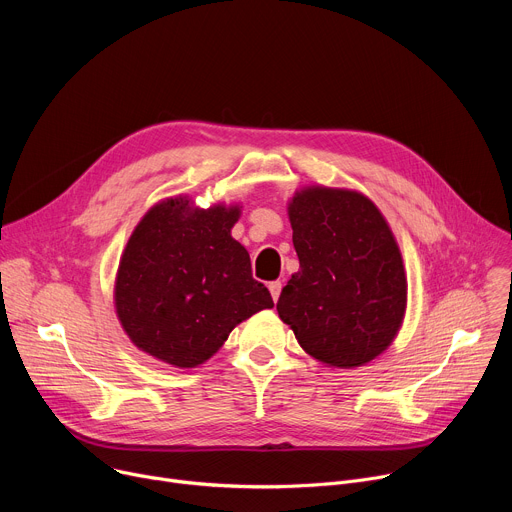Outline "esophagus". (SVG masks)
Segmentation results:
<instances>
[{"instance_id":"esophagus-1","label":"esophagus","mask_w":512,"mask_h":512,"mask_svg":"<svg viewBox=\"0 0 512 512\" xmlns=\"http://www.w3.org/2000/svg\"><path fill=\"white\" fill-rule=\"evenodd\" d=\"M269 291H271L273 302H277V298H279V294H281V281H271V283H269Z\"/></svg>"}]
</instances>
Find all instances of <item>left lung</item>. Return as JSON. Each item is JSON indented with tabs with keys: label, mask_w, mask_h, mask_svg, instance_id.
Wrapping results in <instances>:
<instances>
[{
	"label": "left lung",
	"mask_w": 512,
	"mask_h": 512,
	"mask_svg": "<svg viewBox=\"0 0 512 512\" xmlns=\"http://www.w3.org/2000/svg\"><path fill=\"white\" fill-rule=\"evenodd\" d=\"M300 271L277 302L279 318L316 360L354 369L397 336L407 277L381 210L360 192L310 186L289 206Z\"/></svg>",
	"instance_id": "left-lung-1"
}]
</instances>
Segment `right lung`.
<instances>
[{
	"label": "right lung",
	"instance_id": "right-lung-1",
	"mask_svg": "<svg viewBox=\"0 0 512 512\" xmlns=\"http://www.w3.org/2000/svg\"><path fill=\"white\" fill-rule=\"evenodd\" d=\"M239 214V206L204 210L178 196L141 218L115 279V310L137 348L192 369L237 324L273 308L269 289L253 279L247 249L231 237Z\"/></svg>",
	"mask_w": 512,
	"mask_h": 512
}]
</instances>
